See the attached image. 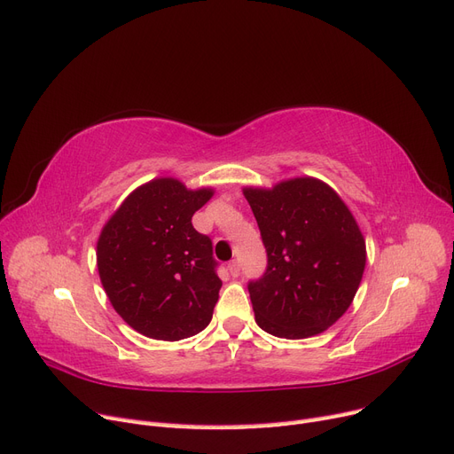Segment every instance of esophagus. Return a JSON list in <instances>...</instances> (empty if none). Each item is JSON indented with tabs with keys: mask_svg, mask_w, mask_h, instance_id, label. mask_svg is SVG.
<instances>
[{
	"mask_svg": "<svg viewBox=\"0 0 454 454\" xmlns=\"http://www.w3.org/2000/svg\"><path fill=\"white\" fill-rule=\"evenodd\" d=\"M229 272H231V277H239V274H240V263H239V261H231V263H229Z\"/></svg>",
	"mask_w": 454,
	"mask_h": 454,
	"instance_id": "obj_1",
	"label": "esophagus"
}]
</instances>
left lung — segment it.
Instances as JSON below:
<instances>
[{
    "label": "left lung",
    "mask_w": 454,
    "mask_h": 454,
    "mask_svg": "<svg viewBox=\"0 0 454 454\" xmlns=\"http://www.w3.org/2000/svg\"><path fill=\"white\" fill-rule=\"evenodd\" d=\"M267 250V270L248 284L255 322L282 339L332 327L352 305L365 269V239L337 191L318 177L270 189L244 187Z\"/></svg>",
    "instance_id": "8db88e82"
}]
</instances>
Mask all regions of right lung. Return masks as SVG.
I'll return each mask as SVG.
<instances>
[{
	"mask_svg": "<svg viewBox=\"0 0 454 454\" xmlns=\"http://www.w3.org/2000/svg\"><path fill=\"white\" fill-rule=\"evenodd\" d=\"M214 195L155 177L121 202L96 242L100 282L115 312L157 340L193 337L210 324L222 280L212 240L191 217Z\"/></svg>",
	"mask_w": 454,
	"mask_h": 454,
	"instance_id": "right-lung-1",
	"label": "right lung"
}]
</instances>
